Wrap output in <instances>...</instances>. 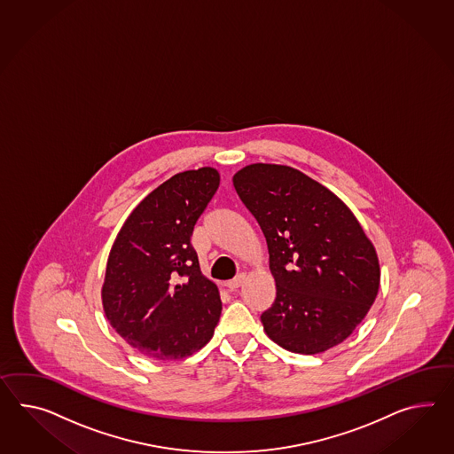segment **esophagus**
I'll return each instance as SVG.
<instances>
[{"label": "esophagus", "instance_id": "esophagus-1", "mask_svg": "<svg viewBox=\"0 0 454 454\" xmlns=\"http://www.w3.org/2000/svg\"><path fill=\"white\" fill-rule=\"evenodd\" d=\"M244 276L243 274H239V276L236 277V278H232V280H228V282H224V287L228 288V290H238V288L243 286Z\"/></svg>", "mask_w": 454, "mask_h": 454}]
</instances>
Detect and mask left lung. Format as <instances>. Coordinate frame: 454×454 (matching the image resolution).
Wrapping results in <instances>:
<instances>
[{
	"label": "left lung",
	"instance_id": "8db88e82",
	"mask_svg": "<svg viewBox=\"0 0 454 454\" xmlns=\"http://www.w3.org/2000/svg\"><path fill=\"white\" fill-rule=\"evenodd\" d=\"M232 185L266 238L276 300L267 336L292 353L344 341L376 300V249L341 200L297 168L253 164Z\"/></svg>",
	"mask_w": 454,
	"mask_h": 454
}]
</instances>
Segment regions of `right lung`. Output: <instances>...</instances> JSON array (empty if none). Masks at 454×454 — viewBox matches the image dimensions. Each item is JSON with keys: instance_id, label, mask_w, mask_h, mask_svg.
<instances>
[{"instance_id": "right-lung-1", "label": "right lung", "mask_w": 454, "mask_h": 454, "mask_svg": "<svg viewBox=\"0 0 454 454\" xmlns=\"http://www.w3.org/2000/svg\"><path fill=\"white\" fill-rule=\"evenodd\" d=\"M218 187L211 167L168 178L134 208L111 247L103 309L122 340L147 357H187L220 321L218 288L201 276L190 244Z\"/></svg>"}]
</instances>
